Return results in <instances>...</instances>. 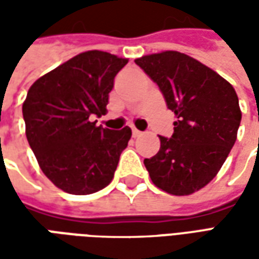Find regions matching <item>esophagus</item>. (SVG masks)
I'll return each mask as SVG.
<instances>
[{"label": "esophagus", "mask_w": 259, "mask_h": 259, "mask_svg": "<svg viewBox=\"0 0 259 259\" xmlns=\"http://www.w3.org/2000/svg\"><path fill=\"white\" fill-rule=\"evenodd\" d=\"M132 132H133V137H135V139H137V137H140V136L143 135L140 130H137L136 127H133V130H132Z\"/></svg>", "instance_id": "obj_1"}]
</instances>
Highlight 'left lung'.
<instances>
[{"label": "left lung", "mask_w": 259, "mask_h": 259, "mask_svg": "<svg viewBox=\"0 0 259 259\" xmlns=\"http://www.w3.org/2000/svg\"><path fill=\"white\" fill-rule=\"evenodd\" d=\"M162 91L176 115L170 139L144 165L152 183L174 195L202 189L222 168L237 139L241 111L233 85L200 61L178 51L135 61Z\"/></svg>", "instance_id": "obj_1"}]
</instances>
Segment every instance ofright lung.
Returning a JSON list of instances; mask_svg holds the SVG:
<instances>
[{"mask_svg": "<svg viewBox=\"0 0 259 259\" xmlns=\"http://www.w3.org/2000/svg\"><path fill=\"white\" fill-rule=\"evenodd\" d=\"M129 59L85 51L59 65L27 91L26 137L42 174L61 190L85 195L107 187L132 130H109L93 118L107 112L113 79Z\"/></svg>", "mask_w": 259, "mask_h": 259, "instance_id": "obj_1", "label": "right lung"}]
</instances>
